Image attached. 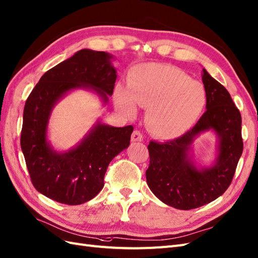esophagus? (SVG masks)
I'll list each match as a JSON object with an SVG mask.
<instances>
[{
  "label": "esophagus",
  "mask_w": 258,
  "mask_h": 258,
  "mask_svg": "<svg viewBox=\"0 0 258 258\" xmlns=\"http://www.w3.org/2000/svg\"><path fill=\"white\" fill-rule=\"evenodd\" d=\"M143 135H142V132L140 131V130H135L134 132H132V135H131V140L134 142H138V141H143Z\"/></svg>",
  "instance_id": "obj_1"
}]
</instances>
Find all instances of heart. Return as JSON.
<instances>
[{
  "mask_svg": "<svg viewBox=\"0 0 258 258\" xmlns=\"http://www.w3.org/2000/svg\"><path fill=\"white\" fill-rule=\"evenodd\" d=\"M128 88L118 86L115 102L129 116L136 114V104L146 106L148 127L161 138L172 139L188 130L207 102L205 87L190 80L182 70L160 63H148L131 70Z\"/></svg>",
  "mask_w": 258,
  "mask_h": 258,
  "instance_id": "b5f03b06",
  "label": "heart"
}]
</instances>
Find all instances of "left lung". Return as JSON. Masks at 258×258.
Segmentation results:
<instances>
[{"mask_svg": "<svg viewBox=\"0 0 258 258\" xmlns=\"http://www.w3.org/2000/svg\"><path fill=\"white\" fill-rule=\"evenodd\" d=\"M202 82L207 93V111L184 135L166 142L151 141L147 146L150 166L146 181L153 194L166 205L191 210L210 204L226 191L243 151L241 114L222 84L206 70ZM213 128L220 138L217 163L198 170L186 158L193 138Z\"/></svg>", "mask_w": 258, "mask_h": 258, "instance_id": "obj_1", "label": "left lung"}]
</instances>
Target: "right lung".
<instances>
[{
    "label": "right lung",
    "instance_id": "add662e5",
    "mask_svg": "<svg viewBox=\"0 0 258 258\" xmlns=\"http://www.w3.org/2000/svg\"><path fill=\"white\" fill-rule=\"evenodd\" d=\"M111 54L82 49L48 70L29 95L20 137L31 182L37 191L69 206L82 205L103 188L108 163L130 144L134 127L97 123L82 143L64 154L54 152L46 140L50 112L57 101L74 88L95 90L104 102L112 96L116 70Z\"/></svg>",
    "mask_w": 258,
    "mask_h": 258
}]
</instances>
